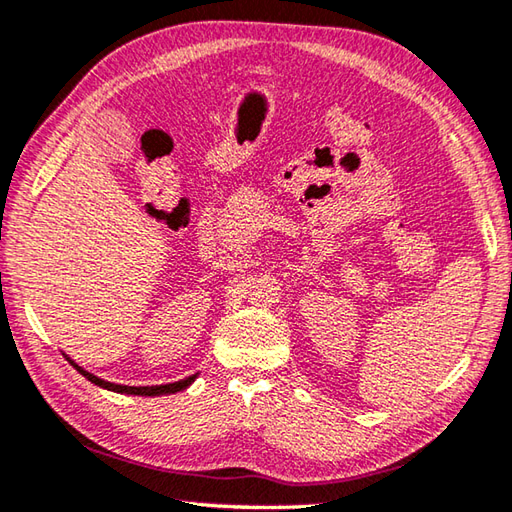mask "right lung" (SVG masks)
I'll return each instance as SVG.
<instances>
[{
  "instance_id": "1",
  "label": "right lung",
  "mask_w": 512,
  "mask_h": 512,
  "mask_svg": "<svg viewBox=\"0 0 512 512\" xmlns=\"http://www.w3.org/2000/svg\"><path fill=\"white\" fill-rule=\"evenodd\" d=\"M70 364L75 366V370L79 375H84L88 382H93L95 386H102L106 390H113V393H124V395H144V397H155V395H173V393H179V390L188 388L190 384L195 382L197 375H190L186 379H179V382L175 384H162V386H124V384H113V382H106V379H99L97 375L88 373V370H84L79 364H75L73 359L66 357Z\"/></svg>"
}]
</instances>
